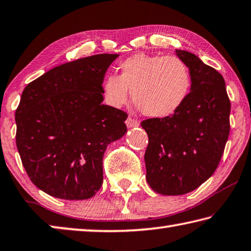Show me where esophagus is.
I'll return each mask as SVG.
<instances>
[{
  "instance_id": "1",
  "label": "esophagus",
  "mask_w": 251,
  "mask_h": 251,
  "mask_svg": "<svg viewBox=\"0 0 251 251\" xmlns=\"http://www.w3.org/2000/svg\"><path fill=\"white\" fill-rule=\"evenodd\" d=\"M126 125H127V127H128V128H131V127L138 126L139 123H138L137 120H135V118L129 116V117L126 120Z\"/></svg>"
}]
</instances>
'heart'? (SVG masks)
Instances as JSON below:
<instances>
[{"instance_id": "obj_1", "label": "heart", "mask_w": 251, "mask_h": 251, "mask_svg": "<svg viewBox=\"0 0 251 251\" xmlns=\"http://www.w3.org/2000/svg\"><path fill=\"white\" fill-rule=\"evenodd\" d=\"M118 75L103 81V99L108 106L120 108L134 103L146 116L165 118L180 110L191 90V74L186 63L176 56L135 53L118 65Z\"/></svg>"}]
</instances>
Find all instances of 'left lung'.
<instances>
[{"mask_svg":"<svg viewBox=\"0 0 251 251\" xmlns=\"http://www.w3.org/2000/svg\"><path fill=\"white\" fill-rule=\"evenodd\" d=\"M176 52L190 70L189 97L172 116L141 122L149 139L146 179L163 195L189 193L204 183L221 161L230 129L224 78L194 53Z\"/></svg>","mask_w":251,"mask_h":251,"instance_id":"obj_1","label":"left lung"}]
</instances>
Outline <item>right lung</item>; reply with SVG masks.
Returning a JSON list of instances; mask_svg holds the SVG:
<instances>
[{
    "label": "right lung",
    "instance_id": "right-lung-1",
    "mask_svg": "<svg viewBox=\"0 0 251 251\" xmlns=\"http://www.w3.org/2000/svg\"><path fill=\"white\" fill-rule=\"evenodd\" d=\"M117 53H101L47 71L22 93L16 146L30 181L51 197L92 198L103 183L108 144L127 131V114L104 105L102 83Z\"/></svg>",
    "mask_w": 251,
    "mask_h": 251
}]
</instances>
